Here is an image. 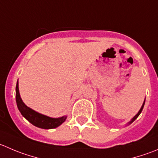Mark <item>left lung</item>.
<instances>
[{"label": "left lung", "instance_id": "8db88e82", "mask_svg": "<svg viewBox=\"0 0 158 158\" xmlns=\"http://www.w3.org/2000/svg\"><path fill=\"white\" fill-rule=\"evenodd\" d=\"M144 103H145V100H144V102H143V105H142V106H141V108H140V110H139V112H138V113H137V114H136L135 116H134V117H133V119L131 120V121L129 122V123H128V124H131V123H133V122H134V120H135L136 119H137V118L138 117V116L140 114V113H141V112H142V110H143V106H144Z\"/></svg>", "mask_w": 158, "mask_h": 158}]
</instances>
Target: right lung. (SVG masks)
Here are the masks:
<instances>
[{
    "label": "right lung",
    "instance_id": "right-lung-1",
    "mask_svg": "<svg viewBox=\"0 0 158 158\" xmlns=\"http://www.w3.org/2000/svg\"><path fill=\"white\" fill-rule=\"evenodd\" d=\"M16 102L21 115L28 120L31 124L42 129H53L60 126L65 121L67 116H64L59 118H52L45 115L41 114L32 109L27 107L21 99L18 89V82L16 85Z\"/></svg>",
    "mask_w": 158,
    "mask_h": 158
}]
</instances>
